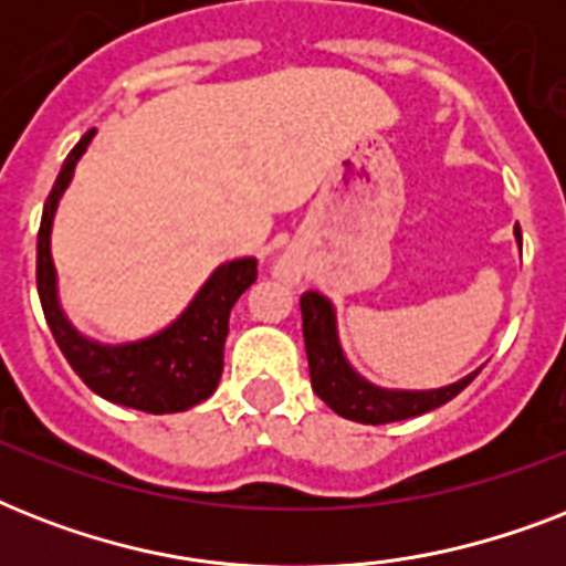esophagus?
Here are the masks:
<instances>
[{
    "instance_id": "esophagus-1",
    "label": "esophagus",
    "mask_w": 566,
    "mask_h": 566,
    "mask_svg": "<svg viewBox=\"0 0 566 566\" xmlns=\"http://www.w3.org/2000/svg\"><path fill=\"white\" fill-rule=\"evenodd\" d=\"M279 275H282V279H291L293 270H291V266H287V264H282V266H279Z\"/></svg>"
}]
</instances>
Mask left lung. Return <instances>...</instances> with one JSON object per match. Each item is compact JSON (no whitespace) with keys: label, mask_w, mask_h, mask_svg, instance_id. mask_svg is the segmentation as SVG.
I'll use <instances>...</instances> for the list:
<instances>
[{"label":"left lung","mask_w":566,"mask_h":566,"mask_svg":"<svg viewBox=\"0 0 566 566\" xmlns=\"http://www.w3.org/2000/svg\"><path fill=\"white\" fill-rule=\"evenodd\" d=\"M514 240L523 247V234L514 226ZM302 308V335H305V353H308L311 387L323 402L344 420L364 422V426H381V422L408 420L426 411H434L449 399H455L482 367L467 373L452 385L429 387V390H405V387H381L364 378L346 358L337 332V311L328 296L308 291L300 300Z\"/></svg>","instance_id":"1"}]
</instances>
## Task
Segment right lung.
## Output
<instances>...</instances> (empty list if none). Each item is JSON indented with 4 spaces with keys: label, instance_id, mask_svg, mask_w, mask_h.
Instances as JSON below:
<instances>
[{
    "label": "right lung",
    "instance_id": "obj_1",
    "mask_svg": "<svg viewBox=\"0 0 566 566\" xmlns=\"http://www.w3.org/2000/svg\"><path fill=\"white\" fill-rule=\"evenodd\" d=\"M96 128L73 146L55 185L43 205L38 231V293L55 344L78 378L93 394L108 402L126 405L146 413L188 411L217 390L222 376V346L229 335V314L240 293L258 279L255 258H234L213 270L193 293L188 308L153 335L102 344L96 337L70 323L61 293L57 270L52 261V222H55L61 196L75 176V164L87 153Z\"/></svg>",
    "mask_w": 566,
    "mask_h": 566
}]
</instances>
